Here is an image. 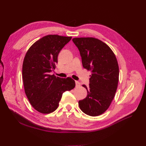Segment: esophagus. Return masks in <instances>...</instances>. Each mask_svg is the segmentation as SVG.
Segmentation results:
<instances>
[{
  "instance_id": "esophagus-1",
  "label": "esophagus",
  "mask_w": 146,
  "mask_h": 146,
  "mask_svg": "<svg viewBox=\"0 0 146 146\" xmlns=\"http://www.w3.org/2000/svg\"><path fill=\"white\" fill-rule=\"evenodd\" d=\"M75 83H76V86H80V83L78 81H75Z\"/></svg>"
}]
</instances>
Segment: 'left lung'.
<instances>
[{
    "label": "left lung",
    "mask_w": 146,
    "mask_h": 146,
    "mask_svg": "<svg viewBox=\"0 0 146 146\" xmlns=\"http://www.w3.org/2000/svg\"><path fill=\"white\" fill-rule=\"evenodd\" d=\"M83 66L91 71L87 96L78 102L80 109L90 116L104 113L115 95L119 82V64L112 50L103 41L94 38H75Z\"/></svg>",
    "instance_id": "obj_1"
}]
</instances>
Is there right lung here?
I'll use <instances>...</instances> for the list:
<instances>
[{
	"label": "right lung",
	"instance_id": "1",
	"mask_svg": "<svg viewBox=\"0 0 146 146\" xmlns=\"http://www.w3.org/2000/svg\"><path fill=\"white\" fill-rule=\"evenodd\" d=\"M71 37L50 35L42 37L27 50L23 64L24 90L33 107L47 114L57 109L62 95L75 86L74 80L50 72L55 69L59 52Z\"/></svg>",
	"mask_w": 146,
	"mask_h": 146
}]
</instances>
